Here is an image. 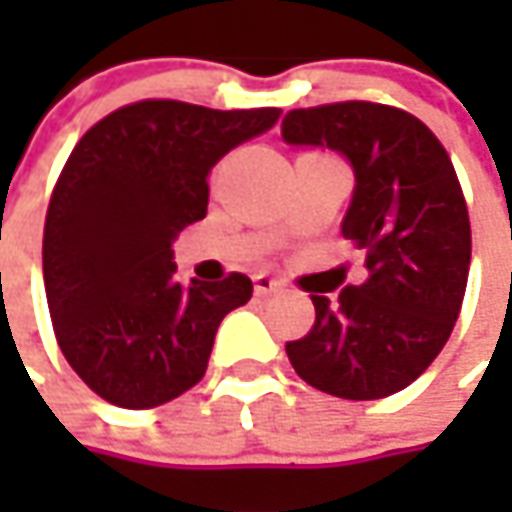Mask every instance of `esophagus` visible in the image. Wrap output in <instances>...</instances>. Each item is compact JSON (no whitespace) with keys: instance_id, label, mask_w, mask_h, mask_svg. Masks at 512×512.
Wrapping results in <instances>:
<instances>
[{"instance_id":"34e87169","label":"esophagus","mask_w":512,"mask_h":512,"mask_svg":"<svg viewBox=\"0 0 512 512\" xmlns=\"http://www.w3.org/2000/svg\"><path fill=\"white\" fill-rule=\"evenodd\" d=\"M285 282H279V279H270L265 273H259V276H253V290H256V296H270V293H276V290H282Z\"/></svg>"}]
</instances>
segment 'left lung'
<instances>
[{
  "label": "left lung",
  "instance_id": "8db88e82",
  "mask_svg": "<svg viewBox=\"0 0 512 512\" xmlns=\"http://www.w3.org/2000/svg\"><path fill=\"white\" fill-rule=\"evenodd\" d=\"M282 136L287 145L339 150L353 165L342 236L367 253L370 270L336 302L310 296L316 322L285 344L287 359L330 396H393L442 353L462 310L470 216L459 176L422 119L379 102L287 110Z\"/></svg>",
  "mask_w": 512,
  "mask_h": 512
}]
</instances>
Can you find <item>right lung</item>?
Instances as JSON below:
<instances>
[{
    "label": "right lung",
    "mask_w": 512,
    "mask_h": 512,
    "mask_svg": "<svg viewBox=\"0 0 512 512\" xmlns=\"http://www.w3.org/2000/svg\"><path fill=\"white\" fill-rule=\"evenodd\" d=\"M279 113L142 99L76 142L50 193L42 270L56 342L105 402L148 410L202 382L216 330L253 282L182 285L170 245L205 219L210 168Z\"/></svg>",
    "instance_id": "right-lung-1"
}]
</instances>
